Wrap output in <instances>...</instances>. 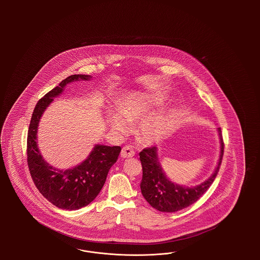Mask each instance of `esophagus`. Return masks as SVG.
<instances>
[{
    "label": "esophagus",
    "mask_w": 260,
    "mask_h": 260,
    "mask_svg": "<svg viewBox=\"0 0 260 260\" xmlns=\"http://www.w3.org/2000/svg\"><path fill=\"white\" fill-rule=\"evenodd\" d=\"M134 154H135V151L129 146H125L121 151V156L124 158L133 157V156H134Z\"/></svg>",
    "instance_id": "esophagus-1"
}]
</instances>
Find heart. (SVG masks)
Wrapping results in <instances>:
<instances>
[{
    "label": "heart",
    "mask_w": 260,
    "mask_h": 260,
    "mask_svg": "<svg viewBox=\"0 0 260 260\" xmlns=\"http://www.w3.org/2000/svg\"><path fill=\"white\" fill-rule=\"evenodd\" d=\"M152 104L153 103L148 98L140 96L133 97L128 102L120 107L119 114L121 118L117 114H110L109 118L110 126L119 134H126L128 132V126L122 120L124 119L128 124H133L140 120L148 113ZM170 125V114H151L142 120L138 128V134L142 141L154 143L160 140L167 134Z\"/></svg>",
    "instance_id": "obj_1"
}]
</instances>
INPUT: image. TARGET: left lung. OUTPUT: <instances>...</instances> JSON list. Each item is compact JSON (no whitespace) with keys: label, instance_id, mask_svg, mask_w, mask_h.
Masks as SVG:
<instances>
[{"label":"left lung","instance_id":"obj_1","mask_svg":"<svg viewBox=\"0 0 260 260\" xmlns=\"http://www.w3.org/2000/svg\"><path fill=\"white\" fill-rule=\"evenodd\" d=\"M218 132L221 143L218 165L208 180L192 188L176 185L167 178L159 165L155 147L146 148L142 150L139 153L143 170L140 188L143 197L152 208L160 212L175 213L196 203L208 190L219 172L224 153V141L221 134V127H218Z\"/></svg>","mask_w":260,"mask_h":260}]
</instances>
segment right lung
Instances as JSON below:
<instances>
[{
    "instance_id": "add662e5",
    "label": "right lung",
    "mask_w": 260,
    "mask_h": 260,
    "mask_svg": "<svg viewBox=\"0 0 260 260\" xmlns=\"http://www.w3.org/2000/svg\"><path fill=\"white\" fill-rule=\"evenodd\" d=\"M89 78V75L84 74L71 75L42 97L33 110L27 133L26 155L32 180L43 197L63 210H77L94 200L121 151L119 146L97 145L82 164L66 171L56 170L48 165L40 153L36 135L44 110L53 101V97L63 91L67 84L79 79Z\"/></svg>"
}]
</instances>
